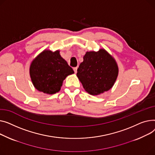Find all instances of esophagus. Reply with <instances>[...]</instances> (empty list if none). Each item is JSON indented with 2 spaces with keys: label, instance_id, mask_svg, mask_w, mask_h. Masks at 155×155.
Here are the masks:
<instances>
[{
  "label": "esophagus",
  "instance_id": "1",
  "mask_svg": "<svg viewBox=\"0 0 155 155\" xmlns=\"http://www.w3.org/2000/svg\"><path fill=\"white\" fill-rule=\"evenodd\" d=\"M77 69H78V68H77V67H75V68H73V70H74L75 73H76V72H77Z\"/></svg>",
  "mask_w": 155,
  "mask_h": 155
}]
</instances>
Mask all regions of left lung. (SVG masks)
I'll return each mask as SVG.
<instances>
[{
    "label": "left lung",
    "instance_id": "obj_1",
    "mask_svg": "<svg viewBox=\"0 0 155 155\" xmlns=\"http://www.w3.org/2000/svg\"><path fill=\"white\" fill-rule=\"evenodd\" d=\"M84 89L91 95L110 89L116 80L118 68L115 60L104 49L87 52L77 70Z\"/></svg>",
    "mask_w": 155,
    "mask_h": 155
}]
</instances>
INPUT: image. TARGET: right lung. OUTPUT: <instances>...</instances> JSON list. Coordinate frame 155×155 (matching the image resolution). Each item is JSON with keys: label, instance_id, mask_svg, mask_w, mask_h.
I'll list each match as a JSON object with an SVG mask.
<instances>
[{"label": "right lung", "instance_id": "obj_1", "mask_svg": "<svg viewBox=\"0 0 155 155\" xmlns=\"http://www.w3.org/2000/svg\"><path fill=\"white\" fill-rule=\"evenodd\" d=\"M73 73V69L60 56L59 51H44L32 61L30 67V76L34 87L49 94L59 92L63 81Z\"/></svg>", "mask_w": 155, "mask_h": 155}]
</instances>
